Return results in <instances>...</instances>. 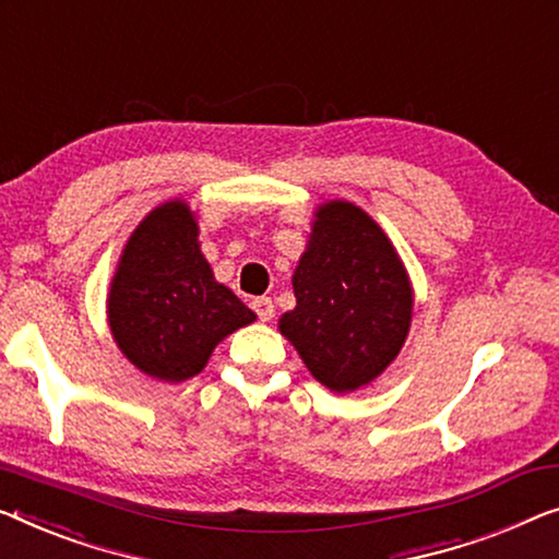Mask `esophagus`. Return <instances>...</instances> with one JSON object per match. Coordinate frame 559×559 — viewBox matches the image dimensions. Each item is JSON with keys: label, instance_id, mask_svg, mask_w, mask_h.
Returning <instances> with one entry per match:
<instances>
[{"label": "esophagus", "instance_id": "esophagus-1", "mask_svg": "<svg viewBox=\"0 0 559 559\" xmlns=\"http://www.w3.org/2000/svg\"><path fill=\"white\" fill-rule=\"evenodd\" d=\"M253 311L258 313V319H261V321H271L273 319V311H276V308H273L271 298L261 296V298H255V301H253Z\"/></svg>", "mask_w": 559, "mask_h": 559}]
</instances>
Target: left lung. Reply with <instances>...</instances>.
Here are the masks:
<instances>
[{
	"instance_id": "obj_1",
	"label": "left lung",
	"mask_w": 559,
	"mask_h": 559,
	"mask_svg": "<svg viewBox=\"0 0 559 559\" xmlns=\"http://www.w3.org/2000/svg\"><path fill=\"white\" fill-rule=\"evenodd\" d=\"M290 283L296 308L281 316L278 331L319 384L352 394L402 352L414 288L402 255L364 207L348 200L316 207Z\"/></svg>"
}]
</instances>
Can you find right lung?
<instances>
[{"mask_svg": "<svg viewBox=\"0 0 559 559\" xmlns=\"http://www.w3.org/2000/svg\"><path fill=\"white\" fill-rule=\"evenodd\" d=\"M198 236L186 200L153 207L130 233L107 294V323L122 356L165 384L198 377L223 338L255 321L215 281Z\"/></svg>", "mask_w": 559, "mask_h": 559, "instance_id": "1", "label": "right lung"}]
</instances>
